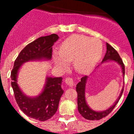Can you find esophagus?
Masks as SVG:
<instances>
[{"label": "esophagus", "instance_id": "1", "mask_svg": "<svg viewBox=\"0 0 134 134\" xmlns=\"http://www.w3.org/2000/svg\"><path fill=\"white\" fill-rule=\"evenodd\" d=\"M65 82L70 87H72L74 85V81H73V80L71 78H66V80H65Z\"/></svg>", "mask_w": 134, "mask_h": 134}]
</instances>
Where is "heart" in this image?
<instances>
[{"mask_svg":"<svg viewBox=\"0 0 134 134\" xmlns=\"http://www.w3.org/2000/svg\"><path fill=\"white\" fill-rule=\"evenodd\" d=\"M103 53V44L97 38L74 35L65 40L60 52L54 51L53 60L56 66L65 68L73 60V66L79 73H85L97 63Z\"/></svg>","mask_w":134,"mask_h":134,"instance_id":"1","label":"heart"}]
</instances>
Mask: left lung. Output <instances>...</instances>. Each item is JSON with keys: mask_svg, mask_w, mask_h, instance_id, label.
Segmentation results:
<instances>
[{"mask_svg": "<svg viewBox=\"0 0 134 134\" xmlns=\"http://www.w3.org/2000/svg\"><path fill=\"white\" fill-rule=\"evenodd\" d=\"M106 46H107V51H106L105 56L103 59V61L101 62V64L109 62H116L117 64H118L121 68V72H122L123 77L124 79L125 66H124L123 61L121 59L119 54L108 43H106ZM99 66H98L96 68V69ZM88 79V76H83L81 79L80 81L76 85V92L78 93V110H79L80 114L85 119H88V120H99V119H102V118L108 115L111 113V111L114 109L115 105L118 104V101L122 95L123 91H124V86L121 88L119 97H118V99H116L115 101L113 103V105L110 106L107 109L103 110V111H96V110L91 108V107L88 105L86 100V95H85V94H86V85Z\"/></svg>", "mask_w": 134, "mask_h": 134, "instance_id": "obj_1", "label": "left lung"}]
</instances>
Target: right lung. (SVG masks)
<instances>
[{"instance_id":"right-lung-1","label":"right lung","mask_w":134,"mask_h":134,"mask_svg":"<svg viewBox=\"0 0 134 134\" xmlns=\"http://www.w3.org/2000/svg\"><path fill=\"white\" fill-rule=\"evenodd\" d=\"M59 39L56 34L40 37L26 46L19 54L11 72V86L16 101L21 110L31 118L44 121L50 119L58 108L60 98L64 93L62 77L47 76L42 91L37 96H28L18 84V74L26 62L49 61L52 59V46Z\"/></svg>"}]
</instances>
